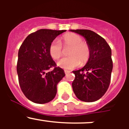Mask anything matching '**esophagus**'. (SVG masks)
<instances>
[{"label":"esophagus","instance_id":"34e87169","mask_svg":"<svg viewBox=\"0 0 129 129\" xmlns=\"http://www.w3.org/2000/svg\"><path fill=\"white\" fill-rule=\"evenodd\" d=\"M64 72H65V74H66V75H67V74H69V73H71V71H67V70H65Z\"/></svg>","mask_w":129,"mask_h":129}]
</instances>
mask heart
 Wrapping results in <instances>:
<instances>
[{"label": "heart", "mask_w": 129, "mask_h": 129, "mask_svg": "<svg viewBox=\"0 0 129 129\" xmlns=\"http://www.w3.org/2000/svg\"><path fill=\"white\" fill-rule=\"evenodd\" d=\"M64 47H71L67 54L69 56L62 58L57 66L64 69L71 70L80 65H84L89 60L90 49L87 43L83 42L80 36L74 33H67L62 37ZM49 52L52 58L58 60L63 55L62 44L58 40H54L50 44Z\"/></svg>", "instance_id": "heart-1"}]
</instances>
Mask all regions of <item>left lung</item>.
<instances>
[{"label":"left lung","mask_w":129,"mask_h":129,"mask_svg":"<svg viewBox=\"0 0 129 129\" xmlns=\"http://www.w3.org/2000/svg\"><path fill=\"white\" fill-rule=\"evenodd\" d=\"M70 30L84 37L90 49V55L85 66L73 71L75 76L72 84L73 91L80 101L95 102L105 94L110 84L113 68L111 49L104 39L93 31Z\"/></svg>","instance_id":"1"}]
</instances>
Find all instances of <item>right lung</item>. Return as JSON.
I'll return each instance as SVG.
<instances>
[{
	"label": "right lung",
	"instance_id": "1",
	"mask_svg": "<svg viewBox=\"0 0 129 129\" xmlns=\"http://www.w3.org/2000/svg\"><path fill=\"white\" fill-rule=\"evenodd\" d=\"M66 30L40 29L28 35L18 52L17 65L19 82L25 97L36 104L52 101L57 93V85L66 75L49 52L50 44Z\"/></svg>",
	"mask_w": 129,
	"mask_h": 129
}]
</instances>
